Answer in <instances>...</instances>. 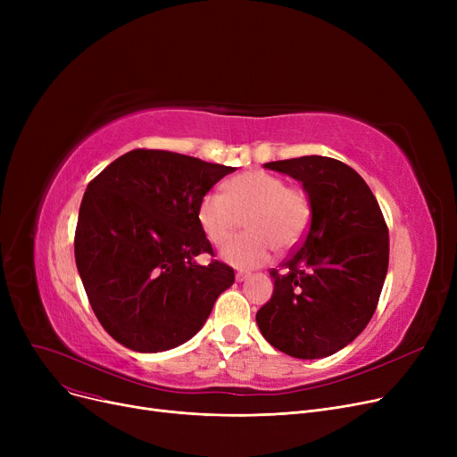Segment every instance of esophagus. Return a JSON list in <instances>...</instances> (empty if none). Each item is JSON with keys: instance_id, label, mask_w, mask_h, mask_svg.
Wrapping results in <instances>:
<instances>
[{"instance_id": "esophagus-1", "label": "esophagus", "mask_w": 457, "mask_h": 457, "mask_svg": "<svg viewBox=\"0 0 457 457\" xmlns=\"http://www.w3.org/2000/svg\"><path fill=\"white\" fill-rule=\"evenodd\" d=\"M248 276H250L248 272H237V274H235V279H237V281H245Z\"/></svg>"}]
</instances>
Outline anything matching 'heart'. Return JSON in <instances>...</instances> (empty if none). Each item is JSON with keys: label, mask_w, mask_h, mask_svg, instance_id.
Listing matches in <instances>:
<instances>
[{"label": "heart", "mask_w": 457, "mask_h": 457, "mask_svg": "<svg viewBox=\"0 0 457 457\" xmlns=\"http://www.w3.org/2000/svg\"><path fill=\"white\" fill-rule=\"evenodd\" d=\"M246 216L248 233L233 238L220 255L238 269L267 262L272 250L295 248L309 229L313 204L305 190L287 187L285 179L250 170L228 181L226 192L207 190L198 202L196 219L209 241L224 245Z\"/></svg>", "instance_id": "b5f03b06"}]
</instances>
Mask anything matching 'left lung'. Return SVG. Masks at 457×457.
<instances>
[{
  "instance_id": "1",
  "label": "left lung",
  "mask_w": 457,
  "mask_h": 457,
  "mask_svg": "<svg viewBox=\"0 0 457 457\" xmlns=\"http://www.w3.org/2000/svg\"><path fill=\"white\" fill-rule=\"evenodd\" d=\"M302 183L313 204L296 252L272 269V298L257 326L274 348L320 359L370 322L389 267V229L372 190L348 164L322 155L267 162Z\"/></svg>"
}]
</instances>
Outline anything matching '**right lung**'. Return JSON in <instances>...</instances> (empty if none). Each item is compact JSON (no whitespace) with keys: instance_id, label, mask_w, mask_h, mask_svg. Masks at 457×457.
Wrapping results in <instances>:
<instances>
[{"instance_id":"obj_1","label":"right lung","mask_w":457,"mask_h":457,"mask_svg":"<svg viewBox=\"0 0 457 457\" xmlns=\"http://www.w3.org/2000/svg\"><path fill=\"white\" fill-rule=\"evenodd\" d=\"M233 166L164 150H131L96 176L79 207L76 265L94 315L114 341L154 353L187 343L233 285L196 209Z\"/></svg>"}]
</instances>
